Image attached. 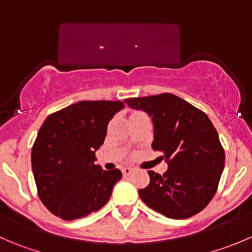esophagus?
I'll return each mask as SVG.
<instances>
[{
  "label": "esophagus",
  "instance_id": "esophagus-1",
  "mask_svg": "<svg viewBox=\"0 0 252 252\" xmlns=\"http://www.w3.org/2000/svg\"><path fill=\"white\" fill-rule=\"evenodd\" d=\"M122 172H123L124 175H130L134 172V168H131V167H126V168H123Z\"/></svg>",
  "mask_w": 252,
  "mask_h": 252
}]
</instances>
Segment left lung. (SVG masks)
Returning <instances> with one entry per match:
<instances>
[{
  "instance_id": "obj_1",
  "label": "left lung",
  "mask_w": 252,
  "mask_h": 252,
  "mask_svg": "<svg viewBox=\"0 0 252 252\" xmlns=\"http://www.w3.org/2000/svg\"><path fill=\"white\" fill-rule=\"evenodd\" d=\"M133 110L146 112L154 124L155 151L163 152L168 169L150 171V184L139 196L150 208L173 220L196 215L217 191L225 155L207 116L173 94L126 98Z\"/></svg>"
}]
</instances>
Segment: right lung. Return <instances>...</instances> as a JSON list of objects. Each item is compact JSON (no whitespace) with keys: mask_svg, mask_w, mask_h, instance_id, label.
Masks as SVG:
<instances>
[{"mask_svg":"<svg viewBox=\"0 0 252 252\" xmlns=\"http://www.w3.org/2000/svg\"><path fill=\"white\" fill-rule=\"evenodd\" d=\"M121 101H80L50 114L32 150L37 194L51 213L65 220L86 217L110 200L119 169L103 171L95 152Z\"/></svg>","mask_w":252,"mask_h":252,"instance_id":"obj_1","label":"right lung"}]
</instances>
